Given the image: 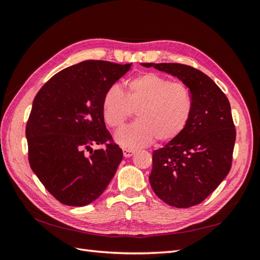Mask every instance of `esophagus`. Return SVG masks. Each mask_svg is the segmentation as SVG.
Masks as SVG:
<instances>
[{
  "instance_id": "1",
  "label": "esophagus",
  "mask_w": 260,
  "mask_h": 260,
  "mask_svg": "<svg viewBox=\"0 0 260 260\" xmlns=\"http://www.w3.org/2000/svg\"><path fill=\"white\" fill-rule=\"evenodd\" d=\"M123 154H124V156L125 157H131V156H133L134 154H135V151H133V150H128V148H123Z\"/></svg>"
}]
</instances>
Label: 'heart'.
I'll use <instances>...</instances> for the list:
<instances>
[{
    "label": "heart",
    "instance_id": "heart-1",
    "mask_svg": "<svg viewBox=\"0 0 260 260\" xmlns=\"http://www.w3.org/2000/svg\"><path fill=\"white\" fill-rule=\"evenodd\" d=\"M103 117L115 131L124 126L137 112V121L116 135V142L129 148H139L155 141L168 143L178 139L186 128L193 112L189 87L155 73L135 77L126 85L125 95L118 87L105 93Z\"/></svg>",
    "mask_w": 260,
    "mask_h": 260
}]
</instances>
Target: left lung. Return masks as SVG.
<instances>
[{
    "mask_svg": "<svg viewBox=\"0 0 260 260\" xmlns=\"http://www.w3.org/2000/svg\"><path fill=\"white\" fill-rule=\"evenodd\" d=\"M178 77L193 98L191 119L178 139L153 152L150 183L175 208H190L211 194L233 164L236 128L230 103L202 71L182 63H142Z\"/></svg>",
    "mask_w": 260,
    "mask_h": 260,
    "instance_id": "1",
    "label": "left lung"
}]
</instances>
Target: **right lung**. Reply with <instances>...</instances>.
<instances>
[{
    "label": "right lung",
    "instance_id": "add662e5",
    "mask_svg": "<svg viewBox=\"0 0 260 260\" xmlns=\"http://www.w3.org/2000/svg\"><path fill=\"white\" fill-rule=\"evenodd\" d=\"M131 66L87 60L59 71L35 97L25 128L29 163L48 192L66 206L95 201L123 159L106 129L102 104ZM91 145L102 147L92 151Z\"/></svg>",
    "mask_w": 260,
    "mask_h": 260
}]
</instances>
